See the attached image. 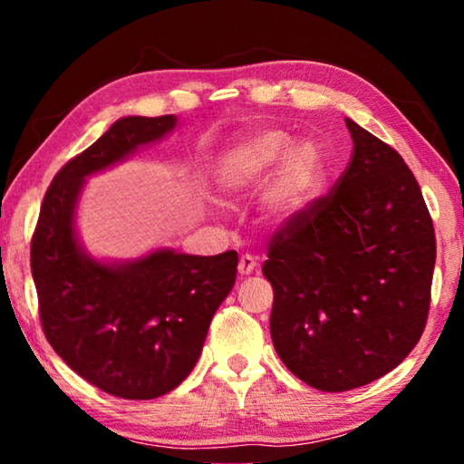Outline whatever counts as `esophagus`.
Returning a JSON list of instances; mask_svg holds the SVG:
<instances>
[{
  "instance_id": "1",
  "label": "esophagus",
  "mask_w": 464,
  "mask_h": 464,
  "mask_svg": "<svg viewBox=\"0 0 464 464\" xmlns=\"http://www.w3.org/2000/svg\"><path fill=\"white\" fill-rule=\"evenodd\" d=\"M239 274L241 276H249V274H254V270L257 268V262H256V257L254 256H249V254H243L241 257H239Z\"/></svg>"
}]
</instances>
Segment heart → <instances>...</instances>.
Masks as SVG:
<instances>
[{
  "mask_svg": "<svg viewBox=\"0 0 464 464\" xmlns=\"http://www.w3.org/2000/svg\"><path fill=\"white\" fill-rule=\"evenodd\" d=\"M295 143L285 130L268 129L241 137L218 155L217 182L227 194H249L271 169L266 207L280 221H293L315 207L327 182V161L311 140Z\"/></svg>",
  "mask_w": 464,
  "mask_h": 464,
  "instance_id": "1",
  "label": "heart"
}]
</instances>
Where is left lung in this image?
<instances>
[{"label": "left lung", "mask_w": 464, "mask_h": 464, "mask_svg": "<svg viewBox=\"0 0 464 464\" xmlns=\"http://www.w3.org/2000/svg\"><path fill=\"white\" fill-rule=\"evenodd\" d=\"M354 149L332 192L272 235L262 272L270 334L309 387L337 392L381 379L428 321L436 235L403 157L345 119Z\"/></svg>", "instance_id": "left-lung-1"}]
</instances>
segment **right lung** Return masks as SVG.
Instances as JSON below:
<instances>
[{
  "label": "right lung",
  "mask_w": 464,
  "mask_h": 464,
  "mask_svg": "<svg viewBox=\"0 0 464 464\" xmlns=\"http://www.w3.org/2000/svg\"><path fill=\"white\" fill-rule=\"evenodd\" d=\"M176 116H127L63 166L44 194L30 246L46 340L67 366L108 395L155 399L176 389L198 360L218 304L237 276V251L188 256L157 249L104 264L75 235L85 178L155 143Z\"/></svg>",
  "instance_id": "obj_1"
}]
</instances>
